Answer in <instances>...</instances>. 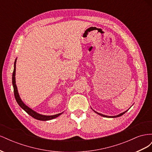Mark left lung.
<instances>
[{
	"mask_svg": "<svg viewBox=\"0 0 152 152\" xmlns=\"http://www.w3.org/2000/svg\"><path fill=\"white\" fill-rule=\"evenodd\" d=\"M91 109L93 110V111L96 113H97V114H98L99 115H101V116H102V117H107V118H116V117H121V116H122V115H124V113H125L126 112H127L128 110H129V109L128 110H127L126 111H125V112H122V113H120V114H118V115H115V116H108V115H103V114H102V113H98V112H96V111H94V110L91 108Z\"/></svg>",
	"mask_w": 152,
	"mask_h": 152,
	"instance_id": "8db88e82",
	"label": "left lung"
}]
</instances>
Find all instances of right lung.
I'll return each instance as SVG.
<instances>
[{"label":"right lung","instance_id":"1","mask_svg":"<svg viewBox=\"0 0 152 152\" xmlns=\"http://www.w3.org/2000/svg\"><path fill=\"white\" fill-rule=\"evenodd\" d=\"M16 60H17V58L15 59V63H14V70L12 73V86H13V88H14V94H15V97L16 100V102L18 104H19L20 107L23 109L25 111L30 115V116H31L33 118L37 119V120L39 121H50L52 120V119H54L55 118H56L59 117V115L63 113H58L56 115H45L42 114H40L37 113V112L34 111V110H32L30 107H28V106L25 104L23 102L22 99H21L19 93H18V91L17 86L16 84Z\"/></svg>","mask_w":152,"mask_h":152}]
</instances>
